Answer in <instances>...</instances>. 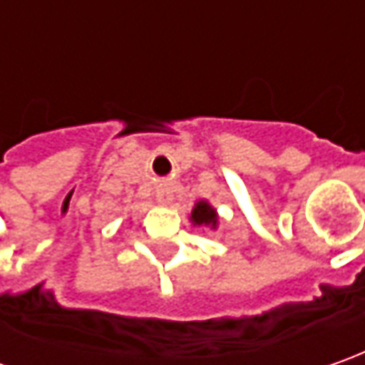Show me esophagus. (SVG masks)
<instances>
[{"label":"esophagus","instance_id":"1","mask_svg":"<svg viewBox=\"0 0 365 365\" xmlns=\"http://www.w3.org/2000/svg\"><path fill=\"white\" fill-rule=\"evenodd\" d=\"M156 199H158L162 205L170 203V189H168L166 185H160V187L156 189Z\"/></svg>","mask_w":365,"mask_h":365}]
</instances>
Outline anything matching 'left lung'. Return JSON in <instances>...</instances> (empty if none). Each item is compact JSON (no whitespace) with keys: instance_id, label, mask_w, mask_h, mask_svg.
<instances>
[{"instance_id":"obj_1","label":"left lung","mask_w":365,"mask_h":365,"mask_svg":"<svg viewBox=\"0 0 365 365\" xmlns=\"http://www.w3.org/2000/svg\"><path fill=\"white\" fill-rule=\"evenodd\" d=\"M190 219H192L195 225H211V227H215V223H217V213H215V209H213L211 205L201 201V203L195 205V209H192V213H190Z\"/></svg>"}]
</instances>
